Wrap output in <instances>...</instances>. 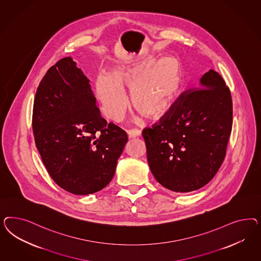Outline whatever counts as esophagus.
Segmentation results:
<instances>
[{
	"label": "esophagus",
	"instance_id": "esophagus-1",
	"mask_svg": "<svg viewBox=\"0 0 261 261\" xmlns=\"http://www.w3.org/2000/svg\"><path fill=\"white\" fill-rule=\"evenodd\" d=\"M127 134H128V138L129 139H134V138L141 136L142 132L139 129H130V130L127 131Z\"/></svg>",
	"mask_w": 261,
	"mask_h": 261
}]
</instances>
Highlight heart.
Listing matches in <instances>:
<instances>
[{
  "label": "heart",
  "mask_w": 261,
  "mask_h": 261,
  "mask_svg": "<svg viewBox=\"0 0 261 261\" xmlns=\"http://www.w3.org/2000/svg\"><path fill=\"white\" fill-rule=\"evenodd\" d=\"M153 61L122 65L109 74L95 80V94L103 113L112 120H119L128 106L124 91L131 88V100L145 117L156 118L167 109L180 86V64L172 57Z\"/></svg>",
  "instance_id": "1"
}]
</instances>
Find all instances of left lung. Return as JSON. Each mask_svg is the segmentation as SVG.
<instances>
[{
  "label": "left lung",
  "instance_id": "1",
  "mask_svg": "<svg viewBox=\"0 0 261 261\" xmlns=\"http://www.w3.org/2000/svg\"><path fill=\"white\" fill-rule=\"evenodd\" d=\"M231 125L229 87L217 71L210 70L199 88L182 93L159 123L143 129L155 179L174 192L204 187L225 159Z\"/></svg>",
  "mask_w": 261,
  "mask_h": 261
}]
</instances>
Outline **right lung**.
I'll return each instance as SVG.
<instances>
[{"mask_svg": "<svg viewBox=\"0 0 261 261\" xmlns=\"http://www.w3.org/2000/svg\"><path fill=\"white\" fill-rule=\"evenodd\" d=\"M90 80L71 57L50 67L34 98L36 147L53 180L75 195L104 189L114 177L127 134L103 119Z\"/></svg>", "mask_w": 261, "mask_h": 261, "instance_id": "1", "label": "right lung"}]
</instances>
